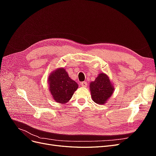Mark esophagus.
<instances>
[{
    "mask_svg": "<svg viewBox=\"0 0 156 156\" xmlns=\"http://www.w3.org/2000/svg\"><path fill=\"white\" fill-rule=\"evenodd\" d=\"M81 87H87V83L86 81L81 82Z\"/></svg>",
    "mask_w": 156,
    "mask_h": 156,
    "instance_id": "obj_1",
    "label": "esophagus"
}]
</instances>
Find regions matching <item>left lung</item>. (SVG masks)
Segmentation results:
<instances>
[{
	"label": "left lung",
	"mask_w": 156,
	"mask_h": 156,
	"mask_svg": "<svg viewBox=\"0 0 156 156\" xmlns=\"http://www.w3.org/2000/svg\"><path fill=\"white\" fill-rule=\"evenodd\" d=\"M114 87L107 75L101 73L95 81L90 83L91 97L93 101L100 105L106 103L114 91Z\"/></svg>",
	"instance_id": "1"
}]
</instances>
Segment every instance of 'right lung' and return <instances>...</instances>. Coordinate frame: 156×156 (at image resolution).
Here are the masks:
<instances>
[{
	"mask_svg": "<svg viewBox=\"0 0 156 156\" xmlns=\"http://www.w3.org/2000/svg\"><path fill=\"white\" fill-rule=\"evenodd\" d=\"M49 90L55 101L67 103L72 98L78 84L71 79L65 69L60 68L51 72L48 77Z\"/></svg>",
	"mask_w": 156,
	"mask_h": 156,
	"instance_id": "1",
	"label": "right lung"
}]
</instances>
